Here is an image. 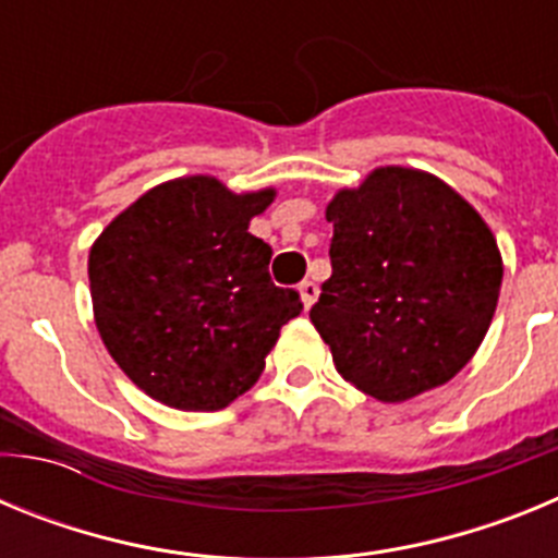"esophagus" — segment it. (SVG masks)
Listing matches in <instances>:
<instances>
[{
  "mask_svg": "<svg viewBox=\"0 0 558 558\" xmlns=\"http://www.w3.org/2000/svg\"><path fill=\"white\" fill-rule=\"evenodd\" d=\"M299 295H302L304 310H310L315 304V299H318V284H315V282H302V284H299Z\"/></svg>",
  "mask_w": 558,
  "mask_h": 558,
  "instance_id": "34e87169",
  "label": "esophagus"
}]
</instances>
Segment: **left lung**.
<instances>
[{"label":"left lung","instance_id":"1","mask_svg":"<svg viewBox=\"0 0 558 558\" xmlns=\"http://www.w3.org/2000/svg\"><path fill=\"white\" fill-rule=\"evenodd\" d=\"M332 276L310 310L335 368L379 402L445 386L495 318L502 256L486 220L433 172L377 167L327 204Z\"/></svg>","mask_w":558,"mask_h":558}]
</instances>
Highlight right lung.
<instances>
[{"mask_svg":"<svg viewBox=\"0 0 558 558\" xmlns=\"http://www.w3.org/2000/svg\"><path fill=\"white\" fill-rule=\"evenodd\" d=\"M274 198V186L236 195L215 175L172 179L122 209L88 251L97 332L161 405H231L302 313L295 290L270 282V245L248 231Z\"/></svg>","mask_w":558,"mask_h":558,"instance_id":"1","label":"right lung"}]
</instances>
